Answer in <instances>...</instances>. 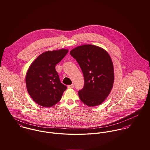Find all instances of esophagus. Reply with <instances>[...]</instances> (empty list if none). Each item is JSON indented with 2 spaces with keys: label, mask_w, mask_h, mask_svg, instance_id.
<instances>
[{
  "label": "esophagus",
  "mask_w": 150,
  "mask_h": 150,
  "mask_svg": "<svg viewBox=\"0 0 150 150\" xmlns=\"http://www.w3.org/2000/svg\"><path fill=\"white\" fill-rule=\"evenodd\" d=\"M74 85L73 84L68 86V88H74Z\"/></svg>",
  "instance_id": "34e87169"
}]
</instances>
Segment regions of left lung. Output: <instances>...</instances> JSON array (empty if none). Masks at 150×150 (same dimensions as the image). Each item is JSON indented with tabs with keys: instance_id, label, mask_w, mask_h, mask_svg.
Returning <instances> with one entry per match:
<instances>
[{
	"instance_id": "8db88e82",
	"label": "left lung",
	"mask_w": 150,
	"mask_h": 150,
	"mask_svg": "<svg viewBox=\"0 0 150 150\" xmlns=\"http://www.w3.org/2000/svg\"><path fill=\"white\" fill-rule=\"evenodd\" d=\"M84 78L83 88L78 95L88 106L100 105L110 94L114 83V68L108 53L94 45H83L71 50Z\"/></svg>"
}]
</instances>
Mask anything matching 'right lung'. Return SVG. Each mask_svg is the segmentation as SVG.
<instances>
[{
  "label": "right lung",
  "instance_id": "1",
  "mask_svg": "<svg viewBox=\"0 0 150 150\" xmlns=\"http://www.w3.org/2000/svg\"><path fill=\"white\" fill-rule=\"evenodd\" d=\"M68 50L47 51L31 64L26 75L27 90L35 102L44 107L53 106L61 100L67 86L61 83L55 66L67 54Z\"/></svg>",
  "mask_w": 150,
  "mask_h": 150
}]
</instances>
